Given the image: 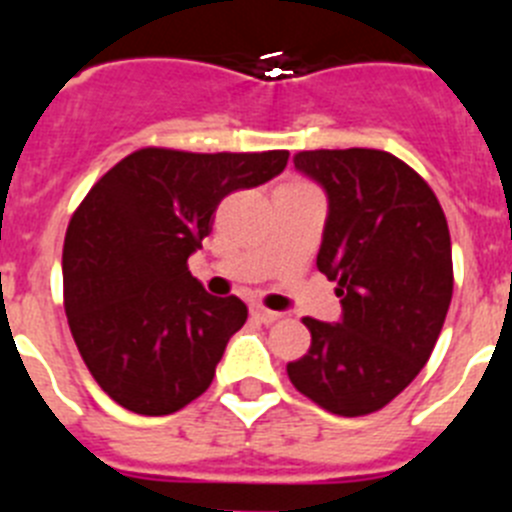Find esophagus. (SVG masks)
Wrapping results in <instances>:
<instances>
[{
	"label": "esophagus",
	"mask_w": 512,
	"mask_h": 512,
	"mask_svg": "<svg viewBox=\"0 0 512 512\" xmlns=\"http://www.w3.org/2000/svg\"><path fill=\"white\" fill-rule=\"evenodd\" d=\"M251 315H253V318H256V320H261V323H264V325H271V323H277V320H279V318H282V312L266 310V307H259V305L253 307V310H251Z\"/></svg>",
	"instance_id": "esophagus-1"
}]
</instances>
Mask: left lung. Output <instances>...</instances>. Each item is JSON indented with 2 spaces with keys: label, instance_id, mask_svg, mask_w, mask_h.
Wrapping results in <instances>:
<instances>
[{
  "label": "left lung",
  "instance_id": "8db88e82",
  "mask_svg": "<svg viewBox=\"0 0 512 512\" xmlns=\"http://www.w3.org/2000/svg\"><path fill=\"white\" fill-rule=\"evenodd\" d=\"M295 169L328 197L318 269L338 284L341 320H302L310 351L287 374L328 413H374L418 377L449 312L446 215L431 187L387 151H302Z\"/></svg>",
  "mask_w": 512,
  "mask_h": 512
}]
</instances>
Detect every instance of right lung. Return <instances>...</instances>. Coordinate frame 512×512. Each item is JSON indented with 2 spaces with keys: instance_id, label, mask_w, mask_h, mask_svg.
Here are the masks:
<instances>
[{
  "instance_id": "add662e5",
  "label": "right lung",
  "mask_w": 512,
  "mask_h": 512,
  "mask_svg": "<svg viewBox=\"0 0 512 512\" xmlns=\"http://www.w3.org/2000/svg\"><path fill=\"white\" fill-rule=\"evenodd\" d=\"M287 158L140 148L89 189L63 243V302L81 359L117 405L169 415L210 387L248 310L207 295L187 259L223 197L266 184Z\"/></svg>"
}]
</instances>
